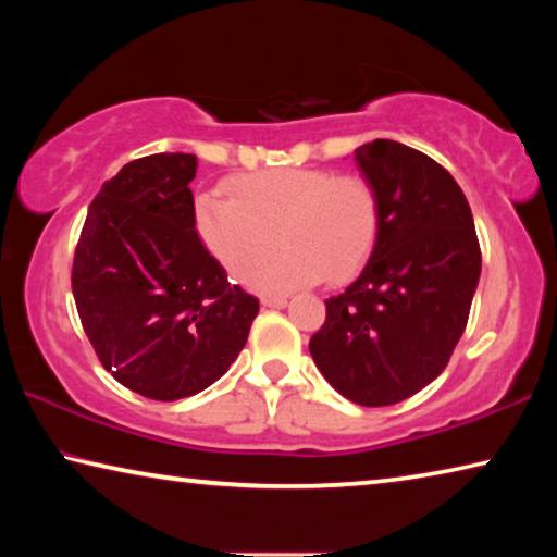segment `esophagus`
<instances>
[{"label": "esophagus", "mask_w": 557, "mask_h": 557, "mask_svg": "<svg viewBox=\"0 0 557 557\" xmlns=\"http://www.w3.org/2000/svg\"><path fill=\"white\" fill-rule=\"evenodd\" d=\"M262 307L285 309V307H287V297H262Z\"/></svg>", "instance_id": "1"}]
</instances>
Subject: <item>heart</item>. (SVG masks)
Instances as JSON below:
<instances>
[{"mask_svg": "<svg viewBox=\"0 0 557 557\" xmlns=\"http://www.w3.org/2000/svg\"><path fill=\"white\" fill-rule=\"evenodd\" d=\"M228 191L196 196V231L238 280L248 277L277 237L283 250L248 280L265 295L309 287L322 277H351L379 235V196L363 176L265 169L233 178Z\"/></svg>", "mask_w": 557, "mask_h": 557, "instance_id": "heart-1", "label": "heart"}]
</instances>
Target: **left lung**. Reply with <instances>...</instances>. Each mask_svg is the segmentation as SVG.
I'll return each instance as SVG.
<instances>
[{
  "label": "left lung",
  "instance_id": "obj_1",
  "mask_svg": "<svg viewBox=\"0 0 557 557\" xmlns=\"http://www.w3.org/2000/svg\"><path fill=\"white\" fill-rule=\"evenodd\" d=\"M379 196V235L361 275L326 299L309 342L324 379L366 408L410 398L445 371L482 275L467 196L435 159L393 139L354 152Z\"/></svg>",
  "mask_w": 557,
  "mask_h": 557
}]
</instances>
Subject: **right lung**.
<instances>
[{
    "label": "right lung",
    "mask_w": 557,
    "mask_h": 557,
    "mask_svg": "<svg viewBox=\"0 0 557 557\" xmlns=\"http://www.w3.org/2000/svg\"><path fill=\"white\" fill-rule=\"evenodd\" d=\"M199 159H135L88 206L73 260L81 324L112 379L172 403L201 393L248 342L258 299L228 282L194 221Z\"/></svg>",
    "instance_id": "obj_1"
}]
</instances>
